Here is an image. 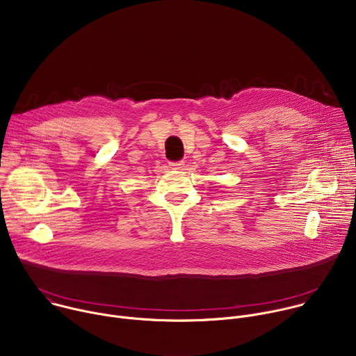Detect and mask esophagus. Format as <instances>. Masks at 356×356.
<instances>
[{
    "label": "esophagus",
    "mask_w": 356,
    "mask_h": 356,
    "mask_svg": "<svg viewBox=\"0 0 356 356\" xmlns=\"http://www.w3.org/2000/svg\"><path fill=\"white\" fill-rule=\"evenodd\" d=\"M169 166H170V169H173V170H181V169L184 168V162H183V161H179V162H170V163H169Z\"/></svg>",
    "instance_id": "34e87169"
}]
</instances>
